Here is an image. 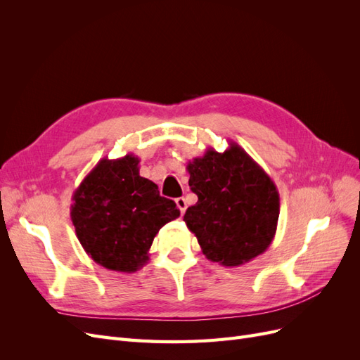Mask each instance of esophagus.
Returning a JSON list of instances; mask_svg holds the SVG:
<instances>
[{
	"mask_svg": "<svg viewBox=\"0 0 360 360\" xmlns=\"http://www.w3.org/2000/svg\"><path fill=\"white\" fill-rule=\"evenodd\" d=\"M176 204H177V207H179V210H180L181 214H183L184 212H186L188 204H186V200H184L183 197H181V198H177V200H176Z\"/></svg>",
	"mask_w": 360,
	"mask_h": 360,
	"instance_id": "esophagus-1",
	"label": "esophagus"
}]
</instances>
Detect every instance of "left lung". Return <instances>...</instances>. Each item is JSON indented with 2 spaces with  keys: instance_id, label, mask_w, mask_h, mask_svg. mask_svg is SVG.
<instances>
[{
  "instance_id": "1",
  "label": "left lung",
  "mask_w": 360,
  "mask_h": 360,
  "mask_svg": "<svg viewBox=\"0 0 360 360\" xmlns=\"http://www.w3.org/2000/svg\"><path fill=\"white\" fill-rule=\"evenodd\" d=\"M186 169L198 201L183 219L202 254L226 267L263 254L279 217V193L269 174L236 143L224 153L207 148L204 156L188 162Z\"/></svg>"
}]
</instances>
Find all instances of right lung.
Returning a JSON list of instances; mask_svg holds the SVG:
<instances>
[{
	"label": "right lung",
	"instance_id": "1",
	"mask_svg": "<svg viewBox=\"0 0 360 360\" xmlns=\"http://www.w3.org/2000/svg\"><path fill=\"white\" fill-rule=\"evenodd\" d=\"M139 159L103 158L73 192L70 217L86 255L105 269L132 274L148 261L160 228L177 219L176 202L139 176Z\"/></svg>",
	"mask_w": 360,
	"mask_h": 360
}]
</instances>
